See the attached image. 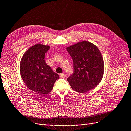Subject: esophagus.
Returning a JSON list of instances; mask_svg holds the SVG:
<instances>
[{
    "instance_id": "obj_1",
    "label": "esophagus",
    "mask_w": 131,
    "mask_h": 131,
    "mask_svg": "<svg viewBox=\"0 0 131 131\" xmlns=\"http://www.w3.org/2000/svg\"><path fill=\"white\" fill-rule=\"evenodd\" d=\"M59 76L60 77H65V75L64 73H61L59 74Z\"/></svg>"
}]
</instances>
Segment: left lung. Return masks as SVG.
Here are the masks:
<instances>
[{
	"label": "left lung",
	"mask_w": 131,
	"mask_h": 131,
	"mask_svg": "<svg viewBox=\"0 0 131 131\" xmlns=\"http://www.w3.org/2000/svg\"><path fill=\"white\" fill-rule=\"evenodd\" d=\"M66 49L73 60V74L67 79L73 90L84 93L95 88L104 71L103 59L97 47L84 41Z\"/></svg>",
	"instance_id": "left-lung-1"
}]
</instances>
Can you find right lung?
Returning a JSON list of instances; mask_svg holds the SVG:
<instances>
[{
	"instance_id": "obj_1",
	"label": "right lung",
	"mask_w": 131,
	"mask_h": 131,
	"mask_svg": "<svg viewBox=\"0 0 131 131\" xmlns=\"http://www.w3.org/2000/svg\"><path fill=\"white\" fill-rule=\"evenodd\" d=\"M49 47L42 44L32 46L24 54L20 62L23 82L30 90L41 95L49 93L59 77L44 60Z\"/></svg>"
}]
</instances>
